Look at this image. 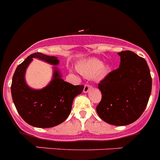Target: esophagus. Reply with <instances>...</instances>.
Instances as JSON below:
<instances>
[{
    "instance_id": "34e87169",
    "label": "esophagus",
    "mask_w": 160,
    "mask_h": 160,
    "mask_svg": "<svg viewBox=\"0 0 160 160\" xmlns=\"http://www.w3.org/2000/svg\"><path fill=\"white\" fill-rule=\"evenodd\" d=\"M91 88H92V85L88 84V83H86V84L84 85V88H83V92H84V93H87V92H88V91L90 90Z\"/></svg>"
}]
</instances>
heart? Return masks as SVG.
Masks as SVG:
<instances>
[{
    "instance_id": "b5f03b06",
    "label": "heart",
    "mask_w": 160,
    "mask_h": 160,
    "mask_svg": "<svg viewBox=\"0 0 160 160\" xmlns=\"http://www.w3.org/2000/svg\"><path fill=\"white\" fill-rule=\"evenodd\" d=\"M78 70L83 75L93 77L98 74V77H102L108 72V67H103V62L100 60L92 58L79 64Z\"/></svg>"
}]
</instances>
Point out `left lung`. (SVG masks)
Masks as SVG:
<instances>
[{
  "mask_svg": "<svg viewBox=\"0 0 160 160\" xmlns=\"http://www.w3.org/2000/svg\"><path fill=\"white\" fill-rule=\"evenodd\" d=\"M119 68L98 83L102 99L96 111L102 120L126 125L141 117L152 92V77L145 60L130 50L118 53Z\"/></svg>",
  "mask_w": 160,
  "mask_h": 160,
  "instance_id": "1",
  "label": "left lung"
}]
</instances>
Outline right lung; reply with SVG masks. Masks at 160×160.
<instances>
[{
  "label": "right lung",
  "instance_id": "right-lung-1",
  "mask_svg": "<svg viewBox=\"0 0 160 160\" xmlns=\"http://www.w3.org/2000/svg\"><path fill=\"white\" fill-rule=\"evenodd\" d=\"M33 58L51 65L59 63L58 58L42 53L28 56L16 68L11 86L12 97L18 113L28 124L37 128H50L66 120L71 113L72 101L82 93L83 85H74L62 79L57 68L50 83L44 88L35 90L28 87L24 75Z\"/></svg>",
  "mask_w": 160,
  "mask_h": 160
}]
</instances>
